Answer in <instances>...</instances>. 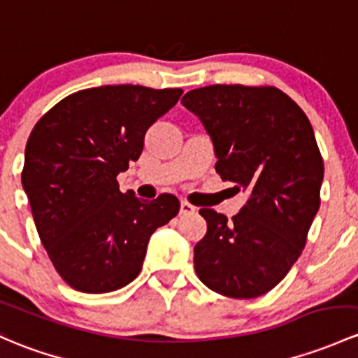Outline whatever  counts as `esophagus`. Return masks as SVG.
<instances>
[{"label":"esophagus","instance_id":"34e87169","mask_svg":"<svg viewBox=\"0 0 358 358\" xmlns=\"http://www.w3.org/2000/svg\"><path fill=\"white\" fill-rule=\"evenodd\" d=\"M195 213V208L192 204H189V202L182 201L180 202V214H194Z\"/></svg>","mask_w":358,"mask_h":358}]
</instances>
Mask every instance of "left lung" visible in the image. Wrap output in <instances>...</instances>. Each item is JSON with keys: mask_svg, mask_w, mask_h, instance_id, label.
<instances>
[{"mask_svg": "<svg viewBox=\"0 0 358 358\" xmlns=\"http://www.w3.org/2000/svg\"><path fill=\"white\" fill-rule=\"evenodd\" d=\"M182 104L209 134L223 182L248 194L231 221L199 210L208 233L194 248L195 273L220 295H264L300 257L321 204L324 163L310 122L276 87L208 85Z\"/></svg>", "mask_w": 358, "mask_h": 358, "instance_id": "1", "label": "left lung"}]
</instances>
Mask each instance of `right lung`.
<instances>
[{
	"mask_svg": "<svg viewBox=\"0 0 358 358\" xmlns=\"http://www.w3.org/2000/svg\"><path fill=\"white\" fill-rule=\"evenodd\" d=\"M182 89L103 85L70 94L34 127L22 187L52 266L71 288L108 293L137 278L150 235L180 210L175 195L145 202L116 182L145 131Z\"/></svg>",
	"mask_w": 358,
	"mask_h": 358,
	"instance_id": "right-lung-1",
	"label": "right lung"
}]
</instances>
